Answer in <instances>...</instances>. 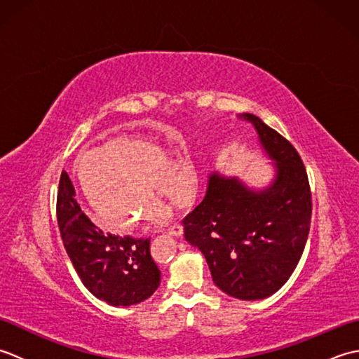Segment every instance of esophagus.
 I'll use <instances>...</instances> for the list:
<instances>
[{"mask_svg": "<svg viewBox=\"0 0 359 359\" xmlns=\"http://www.w3.org/2000/svg\"><path fill=\"white\" fill-rule=\"evenodd\" d=\"M182 233H184V226H182L180 224H174V225H171L170 228H168V234L175 236V238H179V236H182Z\"/></svg>", "mask_w": 359, "mask_h": 359, "instance_id": "34e87169", "label": "esophagus"}]
</instances>
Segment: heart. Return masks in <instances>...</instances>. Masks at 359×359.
<instances>
[{
  "mask_svg": "<svg viewBox=\"0 0 359 359\" xmlns=\"http://www.w3.org/2000/svg\"><path fill=\"white\" fill-rule=\"evenodd\" d=\"M75 177L90 208L114 230L134 226L137 217L148 222L170 217V210L151 196L154 185L177 208L188 207L197 189V171L188 157L171 162L158 144L131 137L80 156Z\"/></svg>",
  "mask_w": 359,
  "mask_h": 359,
  "instance_id": "b5f03b06",
  "label": "heart"
}]
</instances>
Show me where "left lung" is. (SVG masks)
I'll return each mask as SVG.
<instances>
[{
	"mask_svg": "<svg viewBox=\"0 0 359 359\" xmlns=\"http://www.w3.org/2000/svg\"><path fill=\"white\" fill-rule=\"evenodd\" d=\"M57 220L66 253L83 285L114 307L139 304L160 285V270L149 253V239L104 233L75 201L66 171L57 194Z\"/></svg>",
	"mask_w": 359,
	"mask_h": 359,
	"instance_id": "obj_1",
	"label": "left lung"
}]
</instances>
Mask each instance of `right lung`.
<instances>
[{
  "mask_svg": "<svg viewBox=\"0 0 359 359\" xmlns=\"http://www.w3.org/2000/svg\"><path fill=\"white\" fill-rule=\"evenodd\" d=\"M239 118L255 126L274 165L273 182L253 189L238 177L211 172L203 201L184 219V233L202 251L224 293L256 301L276 293L299 262L310 231L311 193L293 144L253 114Z\"/></svg>",
  "mask_w": 359,
  "mask_h": 359,
  "instance_id": "1",
  "label": "right lung"
}]
</instances>
